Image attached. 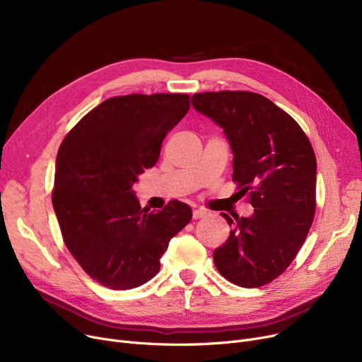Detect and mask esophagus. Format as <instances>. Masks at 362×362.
<instances>
[{"mask_svg": "<svg viewBox=\"0 0 362 362\" xmlns=\"http://www.w3.org/2000/svg\"><path fill=\"white\" fill-rule=\"evenodd\" d=\"M205 216H206V211H205V210H195V211L192 213V217H194V220L202 218V217H205Z\"/></svg>", "mask_w": 362, "mask_h": 362, "instance_id": "34e87169", "label": "esophagus"}]
</instances>
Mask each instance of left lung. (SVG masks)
<instances>
[{
    "label": "left lung",
    "mask_w": 362,
    "mask_h": 362,
    "mask_svg": "<svg viewBox=\"0 0 362 362\" xmlns=\"http://www.w3.org/2000/svg\"><path fill=\"white\" fill-rule=\"evenodd\" d=\"M192 105L223 127L233 151V182L255 208L235 220L221 213L232 230L214 251V264L238 286H264L289 267L311 229L313 145L286 111L255 92H201Z\"/></svg>",
    "instance_id": "8db88e82"
}]
</instances>
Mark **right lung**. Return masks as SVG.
<instances>
[{
    "label": "right lung",
    "instance_id": "obj_1",
    "mask_svg": "<svg viewBox=\"0 0 362 362\" xmlns=\"http://www.w3.org/2000/svg\"><path fill=\"white\" fill-rule=\"evenodd\" d=\"M187 111V93L112 97L82 117L60 145L54 211L70 254L105 288L126 291L151 280L170 239L192 218L191 206L177 199L149 213L132 191Z\"/></svg>",
    "mask_w": 362,
    "mask_h": 362
}]
</instances>
